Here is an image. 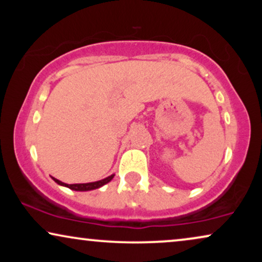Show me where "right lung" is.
<instances>
[{
	"label": "right lung",
	"mask_w": 262,
	"mask_h": 262,
	"mask_svg": "<svg viewBox=\"0 0 262 262\" xmlns=\"http://www.w3.org/2000/svg\"><path fill=\"white\" fill-rule=\"evenodd\" d=\"M113 177H114V174L110 175L108 178H105V179H102V180H99V181H95V182H88V184H73V185L64 184V182L59 181L58 179H56V178H52V179H53V181L57 182V184L60 185V186H66V187L70 188V189H74V191L84 192V191H92V189L100 188L101 186L108 184V182L113 179Z\"/></svg>",
	"instance_id": "1"
}]
</instances>
